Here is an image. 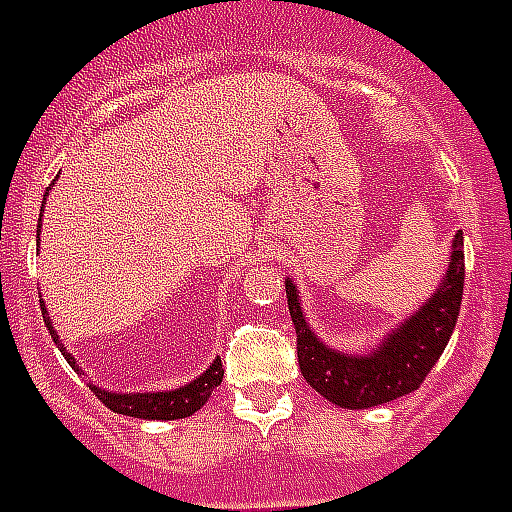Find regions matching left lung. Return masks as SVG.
<instances>
[{
  "label": "left lung",
  "mask_w": 512,
  "mask_h": 512,
  "mask_svg": "<svg viewBox=\"0 0 512 512\" xmlns=\"http://www.w3.org/2000/svg\"><path fill=\"white\" fill-rule=\"evenodd\" d=\"M452 263L441 287L420 313L406 319L401 329L388 337V342L369 356H345L329 350L324 342L313 337L297 303V289L287 281V303L297 329V361L305 382L316 393L345 409H369L388 404L412 393L428 377L438 356L444 353L452 337L462 305L465 287V252L462 233L454 236Z\"/></svg>",
  "instance_id": "1"
}]
</instances>
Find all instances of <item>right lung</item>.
<instances>
[{"label": "right lung", "instance_id": "1", "mask_svg": "<svg viewBox=\"0 0 512 512\" xmlns=\"http://www.w3.org/2000/svg\"><path fill=\"white\" fill-rule=\"evenodd\" d=\"M36 231H39V228H36ZM42 319L44 324H47V329H50V335L55 337V329H52L50 324L47 308H42ZM63 356H66V361L71 366L76 364L66 350H63ZM220 382H223V364H220V358H215V364L209 366L199 380H193L191 385H185V388L170 390V393H138V396H122V393H106V390H100V388H92V390H95L100 401H103V404L116 414L143 417V420H183V417H191L193 412H199L201 406H204V401L212 396V390H215Z\"/></svg>", "mask_w": 512, "mask_h": 512}]
</instances>
